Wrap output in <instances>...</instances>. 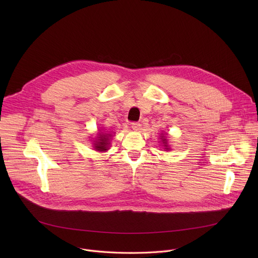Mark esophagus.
I'll use <instances>...</instances> for the list:
<instances>
[{
  "instance_id": "obj_1",
  "label": "esophagus",
  "mask_w": 258,
  "mask_h": 258,
  "mask_svg": "<svg viewBox=\"0 0 258 258\" xmlns=\"http://www.w3.org/2000/svg\"><path fill=\"white\" fill-rule=\"evenodd\" d=\"M132 128L134 131L139 132L141 130V124L139 123V122H133V123H132Z\"/></svg>"
}]
</instances>
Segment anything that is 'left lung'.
Returning a JSON list of instances; mask_svg holds the SVG:
<instances>
[{
  "label": "left lung",
  "instance_id": "obj_1",
  "mask_svg": "<svg viewBox=\"0 0 258 258\" xmlns=\"http://www.w3.org/2000/svg\"><path fill=\"white\" fill-rule=\"evenodd\" d=\"M162 141H163V144H164V146H165V148H166V150H168V148H167V143H166V139H165V137L164 136H162Z\"/></svg>",
  "mask_w": 258,
  "mask_h": 258
}]
</instances>
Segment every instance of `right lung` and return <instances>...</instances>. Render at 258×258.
<instances>
[{"label": "right lung", "instance_id": "1", "mask_svg": "<svg viewBox=\"0 0 258 258\" xmlns=\"http://www.w3.org/2000/svg\"><path fill=\"white\" fill-rule=\"evenodd\" d=\"M110 137H112V135H108V134H99V137L98 140L96 141V143L94 144L95 150H97L99 152H105L107 150V145L110 144L108 143V140H110Z\"/></svg>", "mask_w": 258, "mask_h": 258}]
</instances>
